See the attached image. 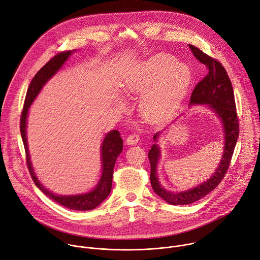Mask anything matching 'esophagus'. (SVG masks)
Returning a JSON list of instances; mask_svg holds the SVG:
<instances>
[{"label":"esophagus","mask_w":260,"mask_h":260,"mask_svg":"<svg viewBox=\"0 0 260 260\" xmlns=\"http://www.w3.org/2000/svg\"><path fill=\"white\" fill-rule=\"evenodd\" d=\"M139 140H140V137L138 134H132L126 138L125 142L127 145H135L139 142Z\"/></svg>","instance_id":"obj_1"}]
</instances>
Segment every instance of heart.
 Returning <instances> with one entry per match:
<instances>
[{
  "label": "heart",
  "instance_id": "heart-1",
  "mask_svg": "<svg viewBox=\"0 0 260 260\" xmlns=\"http://www.w3.org/2000/svg\"><path fill=\"white\" fill-rule=\"evenodd\" d=\"M191 81L189 68L166 53L141 62L125 80L127 94L142 95L140 113L152 124L165 122L183 100Z\"/></svg>",
  "mask_w": 260,
  "mask_h": 260
}]
</instances>
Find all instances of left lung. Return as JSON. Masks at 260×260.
<instances>
[{
    "instance_id": "left-lung-1",
    "label": "left lung",
    "mask_w": 260,
    "mask_h": 260,
    "mask_svg": "<svg viewBox=\"0 0 260 260\" xmlns=\"http://www.w3.org/2000/svg\"><path fill=\"white\" fill-rule=\"evenodd\" d=\"M189 48L191 49L194 57L204 63L209 70L208 75L194 87L191 93L189 107L193 105H207L208 108L217 115L221 121L222 128H223L224 147L223 154H222L216 171L207 181L191 189L174 192L167 190L158 180L157 167L161 153L157 142L161 132H158L153 136L155 144L151 146V149L148 152V157H149L151 166V186L158 197L171 205L192 204L215 189L221 180L223 179L230 167L239 138V119L237 116L234 89L225 69L218 60L207 55L196 46L189 44Z\"/></svg>"
}]
</instances>
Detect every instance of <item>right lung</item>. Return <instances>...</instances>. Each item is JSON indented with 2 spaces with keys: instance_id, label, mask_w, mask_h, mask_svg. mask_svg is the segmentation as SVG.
Listing matches in <instances>:
<instances>
[{
  "instance_id": "1",
  "label": "right lung",
  "mask_w": 260,
  "mask_h": 260,
  "mask_svg": "<svg viewBox=\"0 0 260 260\" xmlns=\"http://www.w3.org/2000/svg\"><path fill=\"white\" fill-rule=\"evenodd\" d=\"M76 50H70L66 52H60L56 54L53 58H51L40 71L36 74L32 78L24 100L23 110L20 118V134L22 138V142L24 145L25 154H26V164L34 180L35 184L45 196H47L50 200L55 203L71 209L77 211H88L96 208L100 204H102L111 191L112 187V178H113V169L116 162L118 155L121 153L123 148V141L120 138V134L118 131L113 129L106 134L102 145H101V164H102V175L101 178L93 187L92 190L81 193V194H74V196H59L53 193L43 186V184L37 178L35 171L31 166L28 145H27V137H26V122L28 110L36 98L38 96L43 86L55 75V74L61 69L64 62L69 59V57L75 52Z\"/></svg>"
}]
</instances>
